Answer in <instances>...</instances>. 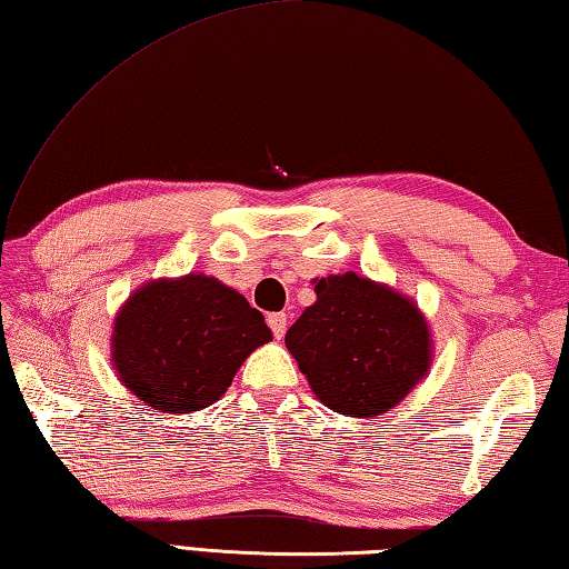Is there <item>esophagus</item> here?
I'll list each match as a JSON object with an SVG mask.
<instances>
[{
	"mask_svg": "<svg viewBox=\"0 0 569 569\" xmlns=\"http://www.w3.org/2000/svg\"><path fill=\"white\" fill-rule=\"evenodd\" d=\"M269 328L273 332L276 340H281L286 336V328H288V318L286 313H271L269 316Z\"/></svg>",
	"mask_w": 569,
	"mask_h": 569,
	"instance_id": "obj_1",
	"label": "esophagus"
}]
</instances>
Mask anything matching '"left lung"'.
<instances>
[{
    "label": "left lung",
    "instance_id": "1",
    "mask_svg": "<svg viewBox=\"0 0 569 569\" xmlns=\"http://www.w3.org/2000/svg\"><path fill=\"white\" fill-rule=\"evenodd\" d=\"M318 300L286 332V348L322 405L377 417L429 370L427 320L409 298L370 278H320Z\"/></svg>",
    "mask_w": 569,
    "mask_h": 569
}]
</instances>
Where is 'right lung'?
<instances>
[{"label": "right lung", "mask_w": 569, "mask_h": 569, "mask_svg": "<svg viewBox=\"0 0 569 569\" xmlns=\"http://www.w3.org/2000/svg\"><path fill=\"white\" fill-rule=\"evenodd\" d=\"M273 336L261 310L217 278L152 281L116 318L120 380L164 415L199 411L227 392L241 362Z\"/></svg>", "instance_id": "add662e5"}]
</instances>
